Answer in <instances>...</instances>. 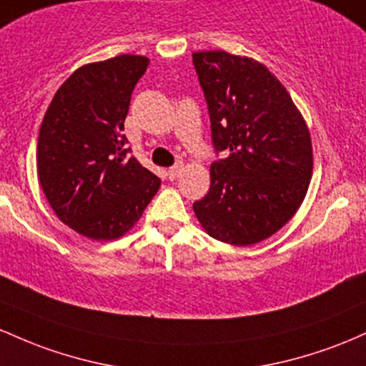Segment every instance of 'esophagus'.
I'll return each mask as SVG.
<instances>
[{
  "instance_id": "34e87169",
  "label": "esophagus",
  "mask_w": 366,
  "mask_h": 366,
  "mask_svg": "<svg viewBox=\"0 0 366 366\" xmlns=\"http://www.w3.org/2000/svg\"><path fill=\"white\" fill-rule=\"evenodd\" d=\"M183 171V164H174V166L167 169V178L176 179L179 176V172Z\"/></svg>"
}]
</instances>
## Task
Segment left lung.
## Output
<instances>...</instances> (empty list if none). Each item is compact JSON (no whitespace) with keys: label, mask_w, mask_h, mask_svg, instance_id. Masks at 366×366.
I'll list each match as a JSON object with an SVG mask.
<instances>
[{"label":"left lung","mask_w":366,"mask_h":366,"mask_svg":"<svg viewBox=\"0 0 366 366\" xmlns=\"http://www.w3.org/2000/svg\"><path fill=\"white\" fill-rule=\"evenodd\" d=\"M211 119V187L194 202L212 238L252 245L295 214L310 187L307 126L280 81L259 61L227 51L192 55Z\"/></svg>","instance_id":"8db88e82"}]
</instances>
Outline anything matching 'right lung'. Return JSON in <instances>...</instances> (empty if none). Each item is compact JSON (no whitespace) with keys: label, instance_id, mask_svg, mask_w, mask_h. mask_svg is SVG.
Returning <instances> with one entry per match:
<instances>
[{"label":"right lung","instance_id":"add662e5","mask_svg":"<svg viewBox=\"0 0 366 366\" xmlns=\"http://www.w3.org/2000/svg\"><path fill=\"white\" fill-rule=\"evenodd\" d=\"M149 59L119 55L83 65L53 97L38 139V176L61 223L93 240L124 235L161 179L128 157L124 119Z\"/></svg>","mask_w":366,"mask_h":366}]
</instances>
